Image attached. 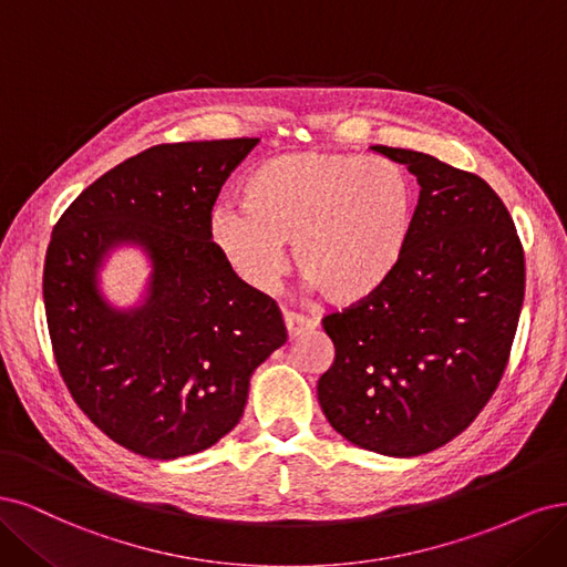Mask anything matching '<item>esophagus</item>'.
Listing matches in <instances>:
<instances>
[{
	"label": "esophagus",
	"instance_id": "esophagus-1",
	"mask_svg": "<svg viewBox=\"0 0 567 567\" xmlns=\"http://www.w3.org/2000/svg\"><path fill=\"white\" fill-rule=\"evenodd\" d=\"M285 327H287V334L289 339H297L301 332H308V330H316L318 322L310 320L306 316H299V313H287L285 310Z\"/></svg>",
	"mask_w": 567,
	"mask_h": 567
}]
</instances>
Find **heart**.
<instances>
[{
    "instance_id": "b5f03b06",
    "label": "heart",
    "mask_w": 567,
    "mask_h": 567,
    "mask_svg": "<svg viewBox=\"0 0 567 567\" xmlns=\"http://www.w3.org/2000/svg\"><path fill=\"white\" fill-rule=\"evenodd\" d=\"M240 209L212 212L209 233L249 287L268 291L287 268L285 245L327 301L374 297L403 261L414 228V188L391 159L291 153L257 164L237 188Z\"/></svg>"
}]
</instances>
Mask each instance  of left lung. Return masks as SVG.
Segmentation results:
<instances>
[{
    "mask_svg": "<svg viewBox=\"0 0 567 567\" xmlns=\"http://www.w3.org/2000/svg\"><path fill=\"white\" fill-rule=\"evenodd\" d=\"M416 176L403 261L374 297L322 320L334 362L320 408L346 441L419 456L460 435L504 374L525 295L523 245L485 181L433 155L372 145Z\"/></svg>",
    "mask_w": 567,
    "mask_h": 567,
    "instance_id": "1",
    "label": "left lung"
}]
</instances>
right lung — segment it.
<instances>
[{
  "label": "right lung",
  "instance_id": "add662e5",
  "mask_svg": "<svg viewBox=\"0 0 567 567\" xmlns=\"http://www.w3.org/2000/svg\"><path fill=\"white\" fill-rule=\"evenodd\" d=\"M259 138L162 143L117 164L53 226L44 308L70 395L111 441L148 460L203 452L233 431L254 370L287 341L278 303L212 243L218 190ZM141 246L152 280L138 307L97 287L107 252Z\"/></svg>",
  "mask_w": 567,
  "mask_h": 567
}]
</instances>
